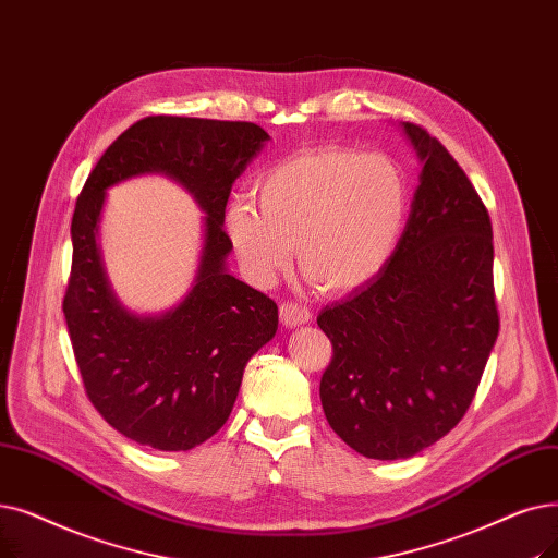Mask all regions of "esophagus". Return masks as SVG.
I'll use <instances>...</instances> for the list:
<instances>
[{"instance_id":"esophagus-1","label":"esophagus","mask_w":558,"mask_h":558,"mask_svg":"<svg viewBox=\"0 0 558 558\" xmlns=\"http://www.w3.org/2000/svg\"><path fill=\"white\" fill-rule=\"evenodd\" d=\"M312 319V314L307 307L296 305V303H282L280 305V322L284 328H299Z\"/></svg>"}]
</instances>
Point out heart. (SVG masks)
Listing matches in <instances>:
<instances>
[{"label": "heart", "instance_id": "heart-1", "mask_svg": "<svg viewBox=\"0 0 558 558\" xmlns=\"http://www.w3.org/2000/svg\"><path fill=\"white\" fill-rule=\"evenodd\" d=\"M257 205L236 198L226 234L244 276L269 287L294 257L330 294L374 282L392 262L410 214V184L387 155L324 145L257 178Z\"/></svg>", "mask_w": 558, "mask_h": 558}]
</instances>
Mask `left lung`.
Segmentation results:
<instances>
[{"label":"left lung","mask_w":558,"mask_h":558,"mask_svg":"<svg viewBox=\"0 0 558 558\" xmlns=\"http://www.w3.org/2000/svg\"><path fill=\"white\" fill-rule=\"evenodd\" d=\"M422 163L387 269L317 317L332 342L319 397L357 453H420L463 420L497 342L493 226L445 145L401 123Z\"/></svg>","instance_id":"8db88e82"}]
</instances>
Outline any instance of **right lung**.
I'll return each instance as SVG.
<instances>
[{
	"label": "right lung",
	"mask_w": 558,
	"mask_h": 558,
	"mask_svg": "<svg viewBox=\"0 0 558 558\" xmlns=\"http://www.w3.org/2000/svg\"><path fill=\"white\" fill-rule=\"evenodd\" d=\"M269 141L255 123L150 116L109 145L80 193L65 324L90 403L138 445L189 451L209 440L232 413L248 360L278 330V305L228 271L223 232L230 189ZM141 174L178 181L206 214L192 287L155 315L119 303L99 251L106 191Z\"/></svg>",
	"instance_id": "right-lung-1"
}]
</instances>
